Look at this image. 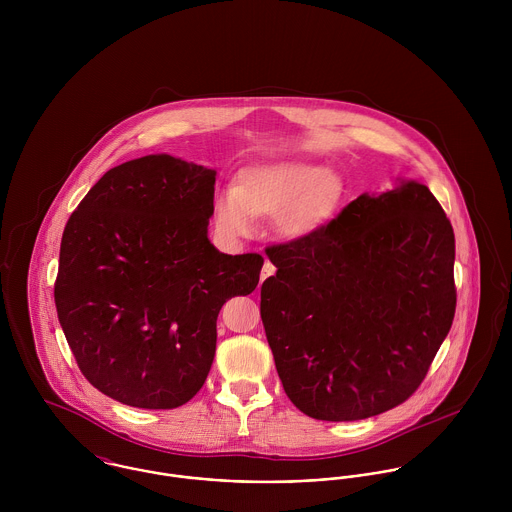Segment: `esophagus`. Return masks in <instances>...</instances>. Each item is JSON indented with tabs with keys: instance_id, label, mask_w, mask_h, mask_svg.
Instances as JSON below:
<instances>
[{
	"instance_id": "34e87169",
	"label": "esophagus",
	"mask_w": 512,
	"mask_h": 512,
	"mask_svg": "<svg viewBox=\"0 0 512 512\" xmlns=\"http://www.w3.org/2000/svg\"><path fill=\"white\" fill-rule=\"evenodd\" d=\"M274 272H276V266H274L270 260H266V262H264V268H262V274H260V284H262L266 278L274 276Z\"/></svg>"
}]
</instances>
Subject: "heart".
Listing matches in <instances>:
<instances>
[{
	"label": "heart",
	"mask_w": 512,
	"mask_h": 512,
	"mask_svg": "<svg viewBox=\"0 0 512 512\" xmlns=\"http://www.w3.org/2000/svg\"><path fill=\"white\" fill-rule=\"evenodd\" d=\"M347 181L335 169L309 161H274L240 171L234 189L213 201V222L224 238L254 232L256 217H276L286 238H309L337 217Z\"/></svg>",
	"instance_id": "b5f03b06"
}]
</instances>
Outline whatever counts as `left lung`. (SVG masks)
I'll return each mask as SVG.
<instances>
[{"label":"left lung","instance_id":"obj_1","mask_svg":"<svg viewBox=\"0 0 512 512\" xmlns=\"http://www.w3.org/2000/svg\"><path fill=\"white\" fill-rule=\"evenodd\" d=\"M260 315L288 398L353 422L406 402L455 315V236L416 181L361 195L309 238L266 248Z\"/></svg>","mask_w":512,"mask_h":512}]
</instances>
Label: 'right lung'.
Instances as JSON below:
<instances>
[{"mask_svg":"<svg viewBox=\"0 0 512 512\" xmlns=\"http://www.w3.org/2000/svg\"><path fill=\"white\" fill-rule=\"evenodd\" d=\"M217 171L167 153L106 171L65 226L61 327L86 380L146 410L205 384L226 299L254 292L264 258L228 256L207 232Z\"/></svg>","mask_w":512,"mask_h":512,"instance_id":"add662e5","label":"right lung"}]
</instances>
